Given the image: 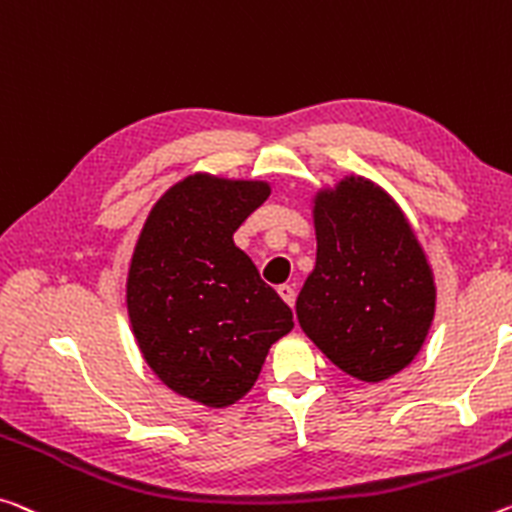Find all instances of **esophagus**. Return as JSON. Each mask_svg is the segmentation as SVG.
<instances>
[{
	"instance_id": "esophagus-1",
	"label": "esophagus",
	"mask_w": 512,
	"mask_h": 512,
	"mask_svg": "<svg viewBox=\"0 0 512 512\" xmlns=\"http://www.w3.org/2000/svg\"><path fill=\"white\" fill-rule=\"evenodd\" d=\"M278 294H280V298L285 300L289 307H294V303H296V289L294 287H291V285H280L278 287Z\"/></svg>"
}]
</instances>
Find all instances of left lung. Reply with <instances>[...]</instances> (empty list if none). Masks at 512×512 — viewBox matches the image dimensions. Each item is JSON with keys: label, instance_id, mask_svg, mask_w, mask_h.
<instances>
[{"label": "left lung", "instance_id": "obj_1", "mask_svg": "<svg viewBox=\"0 0 512 512\" xmlns=\"http://www.w3.org/2000/svg\"><path fill=\"white\" fill-rule=\"evenodd\" d=\"M314 225L300 328L339 369L378 383L415 358L431 328L435 285L424 250L394 200L355 177L321 193Z\"/></svg>", "mask_w": 512, "mask_h": 512}]
</instances>
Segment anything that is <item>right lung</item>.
Instances as JSON below:
<instances>
[{
	"label": "right lung",
	"mask_w": 512,
	"mask_h": 512,
	"mask_svg": "<svg viewBox=\"0 0 512 512\" xmlns=\"http://www.w3.org/2000/svg\"><path fill=\"white\" fill-rule=\"evenodd\" d=\"M269 193L262 182L186 177L154 205L134 250L136 342L170 389L212 408L241 399L294 328L289 305L232 239Z\"/></svg>",
	"instance_id": "right-lung-1"
}]
</instances>
